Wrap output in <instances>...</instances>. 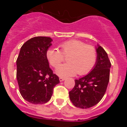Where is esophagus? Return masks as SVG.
I'll return each mask as SVG.
<instances>
[{"instance_id": "esophagus-1", "label": "esophagus", "mask_w": 127, "mask_h": 127, "mask_svg": "<svg viewBox=\"0 0 127 127\" xmlns=\"http://www.w3.org/2000/svg\"><path fill=\"white\" fill-rule=\"evenodd\" d=\"M65 79V77H60V78H59V80H60V82L64 81Z\"/></svg>"}]
</instances>
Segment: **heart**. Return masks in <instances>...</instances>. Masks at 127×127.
I'll return each mask as SVG.
<instances>
[{
	"mask_svg": "<svg viewBox=\"0 0 127 127\" xmlns=\"http://www.w3.org/2000/svg\"><path fill=\"white\" fill-rule=\"evenodd\" d=\"M61 51L51 48L46 51L48 62L53 67H57L63 60V56L69 55V63L61 65L55 72L60 77L74 76L78 73L85 75L92 70L97 61V51L93 46L86 44L79 40H69L60 44ZM64 54L63 56V55Z\"/></svg>",
	"mask_w": 127,
	"mask_h": 127,
	"instance_id": "b5f03b06",
	"label": "heart"
}]
</instances>
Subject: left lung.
Returning <instances> with one entry per match:
<instances>
[{"instance_id": "8db88e82", "label": "left lung", "mask_w": 127, "mask_h": 127, "mask_svg": "<svg viewBox=\"0 0 127 127\" xmlns=\"http://www.w3.org/2000/svg\"><path fill=\"white\" fill-rule=\"evenodd\" d=\"M97 61L90 72L79 79H75V86L69 92V97L76 107H92L104 97L109 81L111 62L107 53L100 46L95 47Z\"/></svg>"}]
</instances>
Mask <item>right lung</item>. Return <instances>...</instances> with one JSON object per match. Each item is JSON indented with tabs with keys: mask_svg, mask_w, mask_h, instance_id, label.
<instances>
[{
	"mask_svg": "<svg viewBox=\"0 0 127 127\" xmlns=\"http://www.w3.org/2000/svg\"><path fill=\"white\" fill-rule=\"evenodd\" d=\"M52 41L48 37H35L20 49L16 60V78L22 97L31 104L49 101L54 87L60 83L50 68L46 55Z\"/></svg>",
	"mask_w": 127,
	"mask_h": 127,
	"instance_id": "right-lung-1",
	"label": "right lung"
}]
</instances>
